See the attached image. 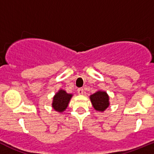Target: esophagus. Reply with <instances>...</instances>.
<instances>
[{
    "mask_svg": "<svg viewBox=\"0 0 154 154\" xmlns=\"http://www.w3.org/2000/svg\"><path fill=\"white\" fill-rule=\"evenodd\" d=\"M83 93H84V89L83 88H79L78 89V93H79V94H80V95H82L83 94Z\"/></svg>",
    "mask_w": 154,
    "mask_h": 154,
    "instance_id": "1",
    "label": "esophagus"
}]
</instances>
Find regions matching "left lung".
Listing matches in <instances>:
<instances>
[{"label":"left lung","mask_w":154,"mask_h":154,"mask_svg":"<svg viewBox=\"0 0 154 154\" xmlns=\"http://www.w3.org/2000/svg\"><path fill=\"white\" fill-rule=\"evenodd\" d=\"M90 100L93 107L98 111H104L109 106V97L106 92H96L90 96Z\"/></svg>","instance_id":"8db88e82"}]
</instances>
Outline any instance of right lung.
<instances>
[{"mask_svg": "<svg viewBox=\"0 0 154 154\" xmlns=\"http://www.w3.org/2000/svg\"><path fill=\"white\" fill-rule=\"evenodd\" d=\"M72 96V94H68L64 90H60L53 98L52 105H53L54 110L58 112L64 111L67 107Z\"/></svg>", "mask_w": 154, "mask_h": 154, "instance_id": "right-lung-1", "label": "right lung"}]
</instances>
